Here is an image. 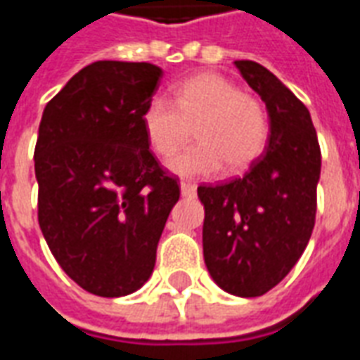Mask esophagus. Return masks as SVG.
I'll return each mask as SVG.
<instances>
[{
    "label": "esophagus",
    "mask_w": 360,
    "mask_h": 360,
    "mask_svg": "<svg viewBox=\"0 0 360 360\" xmlns=\"http://www.w3.org/2000/svg\"><path fill=\"white\" fill-rule=\"evenodd\" d=\"M196 193L195 183H188V181H181V195L183 196H193Z\"/></svg>",
    "instance_id": "obj_1"
}]
</instances>
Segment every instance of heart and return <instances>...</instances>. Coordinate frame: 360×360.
Instances as JSON below:
<instances>
[{
	"label": "heart",
	"mask_w": 360,
	"mask_h": 360,
	"mask_svg": "<svg viewBox=\"0 0 360 360\" xmlns=\"http://www.w3.org/2000/svg\"><path fill=\"white\" fill-rule=\"evenodd\" d=\"M142 127L160 156H172L191 139L198 144L167 162L181 177H204L227 167L237 173L257 160L268 141V119L255 96L214 73L196 75L173 89L172 100L154 96L142 111Z\"/></svg>",
	"instance_id": "obj_1"
}]
</instances>
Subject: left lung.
<instances>
[{
  "label": "left lung",
  "mask_w": 360,
  "mask_h": 360,
  "mask_svg": "<svg viewBox=\"0 0 360 360\" xmlns=\"http://www.w3.org/2000/svg\"><path fill=\"white\" fill-rule=\"evenodd\" d=\"M235 67L266 103L270 134L243 177L198 187L204 262L224 291L260 297L309 245L322 158L307 105L257 61L241 59Z\"/></svg>",
  "instance_id": "left-lung-1"
}]
</instances>
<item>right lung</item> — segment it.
<instances>
[{"instance_id": "obj_1", "label": "right lung", "mask_w": 360, "mask_h": 360, "mask_svg": "<svg viewBox=\"0 0 360 360\" xmlns=\"http://www.w3.org/2000/svg\"><path fill=\"white\" fill-rule=\"evenodd\" d=\"M162 75L144 61H96L44 108L34 150L40 229L67 276L98 297H125L148 281L179 200L142 127Z\"/></svg>"}]
</instances>
